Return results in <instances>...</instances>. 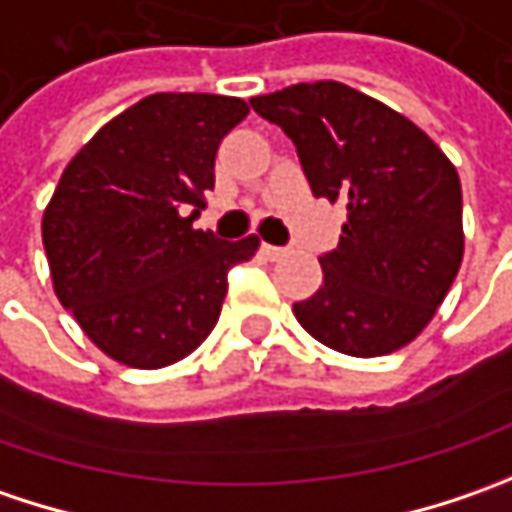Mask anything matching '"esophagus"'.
<instances>
[{"instance_id": "34e87169", "label": "esophagus", "mask_w": 512, "mask_h": 512, "mask_svg": "<svg viewBox=\"0 0 512 512\" xmlns=\"http://www.w3.org/2000/svg\"><path fill=\"white\" fill-rule=\"evenodd\" d=\"M260 252L269 257V260H278V257L286 255V249H280V246H269V243H263V246H260Z\"/></svg>"}]
</instances>
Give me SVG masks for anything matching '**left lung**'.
Wrapping results in <instances>:
<instances>
[{
  "label": "left lung",
  "instance_id": "obj_1",
  "mask_svg": "<svg viewBox=\"0 0 512 512\" xmlns=\"http://www.w3.org/2000/svg\"><path fill=\"white\" fill-rule=\"evenodd\" d=\"M249 102L289 134L312 194L346 203L338 249L318 257L323 283L292 306L300 326L352 358L415 341L464 257L450 157L404 114L344 82H298Z\"/></svg>",
  "mask_w": 512,
  "mask_h": 512
}]
</instances>
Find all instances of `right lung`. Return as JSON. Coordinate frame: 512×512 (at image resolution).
<instances>
[{"label": "right lung", "instance_id": "1", "mask_svg": "<svg viewBox=\"0 0 512 512\" xmlns=\"http://www.w3.org/2000/svg\"><path fill=\"white\" fill-rule=\"evenodd\" d=\"M249 105L151 94L105 123L65 166L42 214L59 303L117 364L160 369L209 338L234 263L260 240L194 229L217 145Z\"/></svg>", "mask_w": 512, "mask_h": 512}]
</instances>
